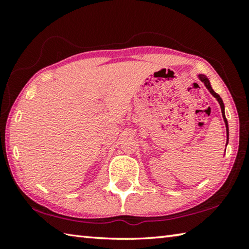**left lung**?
Returning a JSON list of instances; mask_svg holds the SVG:
<instances>
[{
    "label": "left lung",
    "mask_w": 249,
    "mask_h": 249,
    "mask_svg": "<svg viewBox=\"0 0 249 249\" xmlns=\"http://www.w3.org/2000/svg\"><path fill=\"white\" fill-rule=\"evenodd\" d=\"M199 78H200V80L202 82L204 83V86L208 88V90L211 92V94H212L214 98H216V100L218 101V103H220V105H221V109H222V115H223V119H224V122H225V125H226V132H227V141H229V125H227V120H226V117H225V112H224V103H223V101H222V99H221V96L218 95L216 92H214V90L212 89V87H211V84H210V81H209V79L205 77L204 74H199ZM227 144V142H226Z\"/></svg>",
    "instance_id": "1"
}]
</instances>
